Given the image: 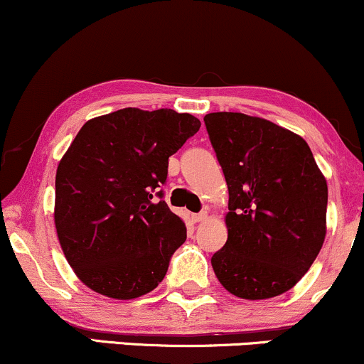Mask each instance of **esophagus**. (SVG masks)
<instances>
[{"instance_id":"obj_1","label":"esophagus","mask_w":364,"mask_h":364,"mask_svg":"<svg viewBox=\"0 0 364 364\" xmlns=\"http://www.w3.org/2000/svg\"><path fill=\"white\" fill-rule=\"evenodd\" d=\"M207 217H208L207 212H200V214H195L193 217H191V219H193L195 223H202V220H205Z\"/></svg>"}]
</instances>
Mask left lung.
<instances>
[{
	"mask_svg": "<svg viewBox=\"0 0 364 364\" xmlns=\"http://www.w3.org/2000/svg\"><path fill=\"white\" fill-rule=\"evenodd\" d=\"M229 191L228 241L212 257L224 289L269 299L310 270L327 235V179L301 136L243 112L205 118Z\"/></svg>",
	"mask_w": 364,
	"mask_h": 364,
	"instance_id": "left-lung-1",
	"label": "left lung"
}]
</instances>
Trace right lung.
I'll return each mask as SVG.
<instances>
[{
  "label": "right lung",
  "mask_w": 364,
  "mask_h": 364,
  "mask_svg": "<svg viewBox=\"0 0 364 364\" xmlns=\"http://www.w3.org/2000/svg\"><path fill=\"white\" fill-rule=\"evenodd\" d=\"M198 128L188 112L124 107L77 133L56 169L54 225L89 289L135 299L164 279L186 228L154 193L166 183L169 157Z\"/></svg>",
  "instance_id": "add662e5"
}]
</instances>
